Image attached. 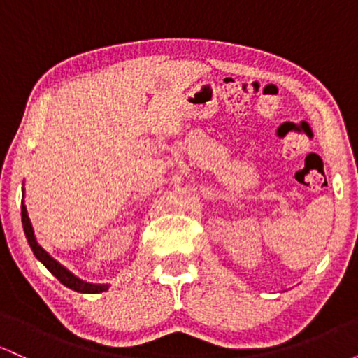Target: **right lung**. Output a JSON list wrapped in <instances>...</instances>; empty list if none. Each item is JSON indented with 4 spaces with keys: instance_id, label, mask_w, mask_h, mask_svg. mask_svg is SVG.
Instances as JSON below:
<instances>
[{
    "instance_id": "1",
    "label": "right lung",
    "mask_w": 358,
    "mask_h": 358,
    "mask_svg": "<svg viewBox=\"0 0 358 358\" xmlns=\"http://www.w3.org/2000/svg\"><path fill=\"white\" fill-rule=\"evenodd\" d=\"M22 196L24 199V187L22 190ZM22 222H23L24 236H27V241H28V244H30L31 250H34L35 257L42 262L45 268L50 271L53 276L59 279L62 285L71 287V289L77 291V293H85V294L104 293V291L109 289L110 285H108V282L96 285V282H87V281H84V279L77 278L72 271H69L65 266H62L57 259H53L50 254H48L47 250H45L42 245L38 244V241H36V236H35V231H34V225H31L30 215H28L27 205H24V200L22 202Z\"/></svg>"
}]
</instances>
